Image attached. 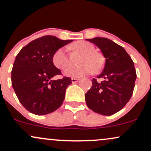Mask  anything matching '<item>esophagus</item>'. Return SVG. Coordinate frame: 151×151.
<instances>
[{
	"mask_svg": "<svg viewBox=\"0 0 151 151\" xmlns=\"http://www.w3.org/2000/svg\"><path fill=\"white\" fill-rule=\"evenodd\" d=\"M80 80H81L80 78H71V81H72L73 83H75L78 82V81H80Z\"/></svg>",
	"mask_w": 151,
	"mask_h": 151,
	"instance_id": "esophagus-1",
	"label": "esophagus"
}]
</instances>
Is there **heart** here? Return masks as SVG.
<instances>
[{
	"mask_svg": "<svg viewBox=\"0 0 151 151\" xmlns=\"http://www.w3.org/2000/svg\"><path fill=\"white\" fill-rule=\"evenodd\" d=\"M72 48L83 53L81 58V65L70 67L65 71V75L70 77H81L91 73L93 71L98 72L103 65V59L100 53L95 52L93 44L86 41H78L73 44ZM53 65L60 70H65L69 65L68 58L64 48L55 50L52 57Z\"/></svg>",
	"mask_w": 151,
	"mask_h": 151,
	"instance_id": "heart-1",
	"label": "heart"
}]
</instances>
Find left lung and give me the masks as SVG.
<instances>
[{"mask_svg": "<svg viewBox=\"0 0 151 151\" xmlns=\"http://www.w3.org/2000/svg\"><path fill=\"white\" fill-rule=\"evenodd\" d=\"M101 50L106 58L101 78L92 80L86 93L88 107L103 116H112L124 107L133 94L136 79L134 63L121 45L106 38L87 39Z\"/></svg>", "mask_w": 151, "mask_h": 151, "instance_id": "1", "label": "left lung"}]
</instances>
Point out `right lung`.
<instances>
[{
	"label": "right lung",
	"mask_w": 151,
	"mask_h": 151,
	"mask_svg": "<svg viewBox=\"0 0 151 151\" xmlns=\"http://www.w3.org/2000/svg\"><path fill=\"white\" fill-rule=\"evenodd\" d=\"M72 41L44 35L30 42L17 55L11 71L12 86L29 112L46 115L62 105L72 81L68 77L53 80L54 76L62 73L53 65L52 57L55 50Z\"/></svg>",
	"instance_id": "right-lung-1"
}]
</instances>
